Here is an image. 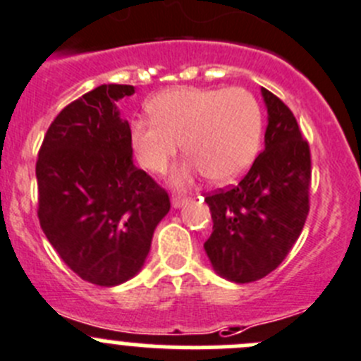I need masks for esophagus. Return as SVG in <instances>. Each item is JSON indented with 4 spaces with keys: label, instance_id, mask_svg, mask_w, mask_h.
<instances>
[{
    "label": "esophagus",
    "instance_id": "34e87169",
    "mask_svg": "<svg viewBox=\"0 0 361 361\" xmlns=\"http://www.w3.org/2000/svg\"><path fill=\"white\" fill-rule=\"evenodd\" d=\"M190 201V197H187V195H174L173 197V208H181V206H185L187 202Z\"/></svg>",
    "mask_w": 361,
    "mask_h": 361
}]
</instances>
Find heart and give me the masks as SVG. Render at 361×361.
<instances>
[{
	"label": "heart",
	"instance_id": "heart-1",
	"mask_svg": "<svg viewBox=\"0 0 361 361\" xmlns=\"http://www.w3.org/2000/svg\"><path fill=\"white\" fill-rule=\"evenodd\" d=\"M152 120H135L130 141L139 162L164 173L183 149L190 159L176 174L183 183L194 173L227 183L254 162L262 137V107L245 87H174L149 104Z\"/></svg>",
	"mask_w": 361,
	"mask_h": 361
}]
</instances>
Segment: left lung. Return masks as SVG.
<instances>
[{
  "label": "left lung",
  "instance_id": "obj_1",
  "mask_svg": "<svg viewBox=\"0 0 361 361\" xmlns=\"http://www.w3.org/2000/svg\"><path fill=\"white\" fill-rule=\"evenodd\" d=\"M264 149L236 185L204 197L213 233L204 250L220 277L236 284L271 274L291 252L310 209V146L295 114L262 87Z\"/></svg>",
  "mask_w": 361,
  "mask_h": 361
}]
</instances>
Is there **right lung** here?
<instances>
[{
  "instance_id": "add662e5",
  "label": "right lung",
  "mask_w": 361,
  "mask_h": 361,
  "mask_svg": "<svg viewBox=\"0 0 361 361\" xmlns=\"http://www.w3.org/2000/svg\"><path fill=\"white\" fill-rule=\"evenodd\" d=\"M130 84H102L65 107L37 160L38 220L82 281L118 286L142 268L169 194L132 160L130 127L116 102Z\"/></svg>"
}]
</instances>
